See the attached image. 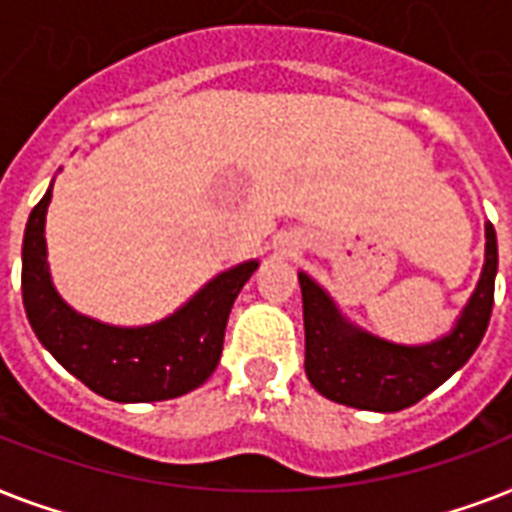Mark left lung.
<instances>
[{
    "label": "left lung",
    "mask_w": 512,
    "mask_h": 512,
    "mask_svg": "<svg viewBox=\"0 0 512 512\" xmlns=\"http://www.w3.org/2000/svg\"><path fill=\"white\" fill-rule=\"evenodd\" d=\"M300 276L305 321V374L321 396L366 412H401L452 377L484 340L494 308L497 233L486 223V263L476 292L449 335L428 345H396L353 327L335 300Z\"/></svg>",
    "instance_id": "8db88e82"
}]
</instances>
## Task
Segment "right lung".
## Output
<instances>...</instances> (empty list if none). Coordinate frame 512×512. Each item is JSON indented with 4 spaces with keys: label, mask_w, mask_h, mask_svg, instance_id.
Here are the masks:
<instances>
[{
    "label": "right lung",
    "mask_w": 512,
    "mask_h": 512,
    "mask_svg": "<svg viewBox=\"0 0 512 512\" xmlns=\"http://www.w3.org/2000/svg\"><path fill=\"white\" fill-rule=\"evenodd\" d=\"M50 199L52 185L28 215L20 289L28 324L55 361L98 396L119 404L167 401L207 382L223 353L233 300L260 263L249 260L220 273L156 324L111 327L76 313L52 287L44 241Z\"/></svg>",
    "instance_id": "right-lung-1"
}]
</instances>
